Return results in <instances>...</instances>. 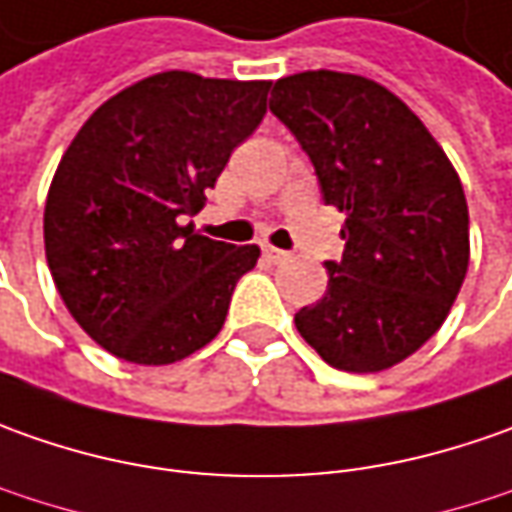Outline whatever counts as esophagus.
Masks as SVG:
<instances>
[{
    "label": "esophagus",
    "mask_w": 512,
    "mask_h": 512,
    "mask_svg": "<svg viewBox=\"0 0 512 512\" xmlns=\"http://www.w3.org/2000/svg\"><path fill=\"white\" fill-rule=\"evenodd\" d=\"M263 255L269 257L272 263H286L289 260V252H283V249H274V246H263Z\"/></svg>",
    "instance_id": "34e87169"
}]
</instances>
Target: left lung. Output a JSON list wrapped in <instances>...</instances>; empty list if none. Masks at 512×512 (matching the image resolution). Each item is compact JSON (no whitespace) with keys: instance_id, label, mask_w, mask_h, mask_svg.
<instances>
[{"instance_id":"left-lung-1","label":"left lung","mask_w":512,"mask_h":512,"mask_svg":"<svg viewBox=\"0 0 512 512\" xmlns=\"http://www.w3.org/2000/svg\"><path fill=\"white\" fill-rule=\"evenodd\" d=\"M272 113L309 152L323 201L345 212L326 294L294 314L331 365L377 374L431 340L470 263L462 181L419 115L379 81L306 70L274 81Z\"/></svg>"}]
</instances>
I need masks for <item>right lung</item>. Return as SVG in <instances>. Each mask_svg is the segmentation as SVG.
<instances>
[{
    "mask_svg": "<svg viewBox=\"0 0 512 512\" xmlns=\"http://www.w3.org/2000/svg\"><path fill=\"white\" fill-rule=\"evenodd\" d=\"M269 87L155 73L107 98L64 150L45 201L47 266L73 320L118 360L169 365L223 328L260 249L181 218L255 133Z\"/></svg>",
    "mask_w": 512,
    "mask_h": 512,
    "instance_id": "obj_1",
    "label": "right lung"
}]
</instances>
